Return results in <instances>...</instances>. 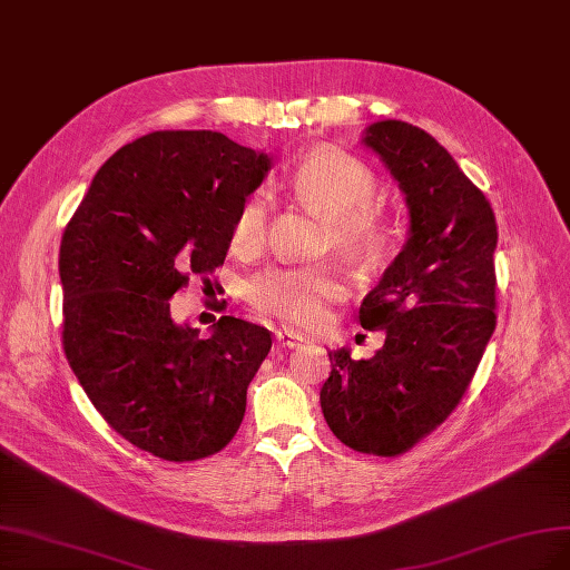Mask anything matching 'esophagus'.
<instances>
[{
	"instance_id": "1",
	"label": "esophagus",
	"mask_w": 570,
	"mask_h": 570,
	"mask_svg": "<svg viewBox=\"0 0 570 570\" xmlns=\"http://www.w3.org/2000/svg\"><path fill=\"white\" fill-rule=\"evenodd\" d=\"M274 338H277V345H279V347H284V350H293V347L303 345V335L293 333V331H286V328L274 333Z\"/></svg>"
}]
</instances>
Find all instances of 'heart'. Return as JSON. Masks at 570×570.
Instances as JSON below:
<instances>
[{
    "mask_svg": "<svg viewBox=\"0 0 570 570\" xmlns=\"http://www.w3.org/2000/svg\"><path fill=\"white\" fill-rule=\"evenodd\" d=\"M293 193L328 216L326 242L356 258L381 253L387 225L373 206L377 176L368 164L343 150H314L291 174ZM269 199L250 193L229 223V246L242 258L258 256L267 242ZM345 272L333 265H282L256 274L246 286L248 305L296 328H320L331 307L347 296Z\"/></svg>",
    "mask_w": 570,
    "mask_h": 570,
    "instance_id": "heart-1",
    "label": "heart"
}]
</instances>
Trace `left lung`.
<instances>
[{
  "label": "left lung",
  "mask_w": 570,
  "mask_h": 570,
  "mask_svg": "<svg viewBox=\"0 0 570 570\" xmlns=\"http://www.w3.org/2000/svg\"><path fill=\"white\" fill-rule=\"evenodd\" d=\"M364 142L406 195L411 235L360 307L385 345L360 362L345 347L328 352L320 399L345 446L394 458L455 411L491 341L498 225L487 195L428 131L387 119Z\"/></svg>",
  "instance_id": "8db88e82"
}]
</instances>
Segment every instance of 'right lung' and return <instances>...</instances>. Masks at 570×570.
<instances>
[{"label":"right lung","instance_id":"1","mask_svg":"<svg viewBox=\"0 0 570 570\" xmlns=\"http://www.w3.org/2000/svg\"><path fill=\"white\" fill-rule=\"evenodd\" d=\"M269 157L216 131H153L105 161L58 253L62 350L117 434L168 462L223 451L269 331L220 317L178 326L168 301L225 263L229 223ZM225 305V303H223Z\"/></svg>","mask_w":570,"mask_h":570}]
</instances>
